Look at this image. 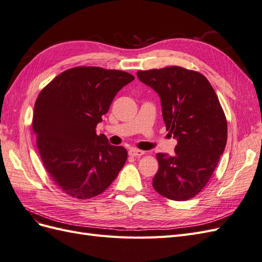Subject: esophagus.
Wrapping results in <instances>:
<instances>
[{
	"label": "esophagus",
	"instance_id": "1",
	"mask_svg": "<svg viewBox=\"0 0 262 262\" xmlns=\"http://www.w3.org/2000/svg\"><path fill=\"white\" fill-rule=\"evenodd\" d=\"M144 154V150H141V149H137V148H131L129 150V155L133 156V157H140Z\"/></svg>",
	"mask_w": 262,
	"mask_h": 262
}]
</instances>
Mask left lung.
Here are the masks:
<instances>
[{
	"instance_id": "left-lung-1",
	"label": "left lung",
	"mask_w": 262,
	"mask_h": 262,
	"mask_svg": "<svg viewBox=\"0 0 262 262\" xmlns=\"http://www.w3.org/2000/svg\"><path fill=\"white\" fill-rule=\"evenodd\" d=\"M139 80L161 98L166 130L175 153H157L153 187L175 201L191 199L208 184L227 141V122L207 77L180 67L139 71Z\"/></svg>"
}]
</instances>
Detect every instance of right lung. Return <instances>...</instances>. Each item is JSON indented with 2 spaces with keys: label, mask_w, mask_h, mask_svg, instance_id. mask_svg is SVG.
<instances>
[{
  "label": "right lung",
  "mask_w": 262,
  "mask_h": 262,
  "mask_svg": "<svg viewBox=\"0 0 262 262\" xmlns=\"http://www.w3.org/2000/svg\"><path fill=\"white\" fill-rule=\"evenodd\" d=\"M134 76L118 70L77 67L47 85L35 102L33 130L46 170L63 192L90 199L104 192L128 157L96 126Z\"/></svg>",
  "instance_id": "1"
}]
</instances>
